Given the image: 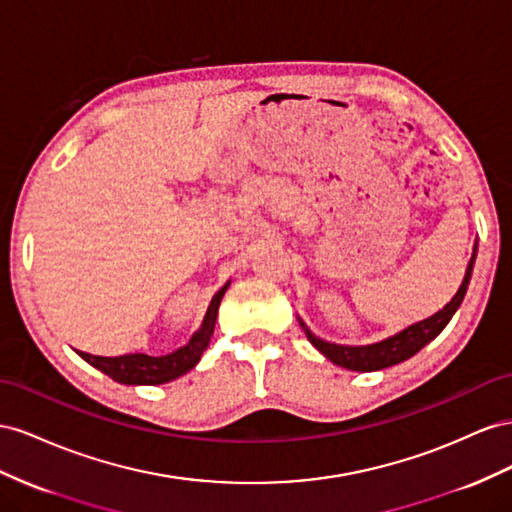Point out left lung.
Returning <instances> with one entry per match:
<instances>
[{
	"label": "left lung",
	"mask_w": 512,
	"mask_h": 512,
	"mask_svg": "<svg viewBox=\"0 0 512 512\" xmlns=\"http://www.w3.org/2000/svg\"><path fill=\"white\" fill-rule=\"evenodd\" d=\"M476 253H478V244H474V251H472V257H470V264H467V268H465V276L461 281V287L457 289V294L452 296V300L444 306V309H440L435 315H431L427 319L416 321V324L407 326L405 330L392 334V337H388L384 341H377V343H371V345L328 343L324 339L315 337V334L309 328H306V324L300 317H298V321H300V326L306 334V339H309L317 352L324 354L332 364H339V367H343V369L362 371V373L392 367V364H399L407 358H412L414 354H418L422 347L431 343L437 337V334H440L446 328V324L452 319V315L457 313V309L463 302L467 285H470Z\"/></svg>",
	"instance_id": "left-lung-1"
}]
</instances>
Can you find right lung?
<instances>
[{
	"mask_svg": "<svg viewBox=\"0 0 512 512\" xmlns=\"http://www.w3.org/2000/svg\"><path fill=\"white\" fill-rule=\"evenodd\" d=\"M227 287H229V281L216 291L206 311V317H203V324L193 334L191 341L167 356L126 354V356L107 358V356H92L85 352H79V356L87 364H92L94 369L115 379V382L128 384V386H156V384H167L171 379H178L180 375L188 373L195 367V364L201 360L203 352H206V347L210 345L214 324L218 317V306H221Z\"/></svg>",
	"mask_w": 512,
	"mask_h": 512,
	"instance_id": "1",
	"label": "right lung"
}]
</instances>
